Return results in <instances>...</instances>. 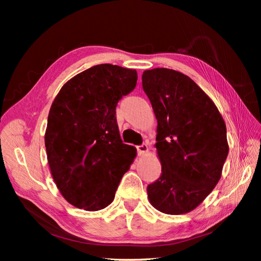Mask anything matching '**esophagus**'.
I'll return each instance as SVG.
<instances>
[{
  "mask_svg": "<svg viewBox=\"0 0 261 261\" xmlns=\"http://www.w3.org/2000/svg\"><path fill=\"white\" fill-rule=\"evenodd\" d=\"M137 149H138L139 155H143V154H145L148 151V145L147 144H141V145H139V146H137Z\"/></svg>",
  "mask_w": 261,
  "mask_h": 261,
  "instance_id": "esophagus-1",
  "label": "esophagus"
}]
</instances>
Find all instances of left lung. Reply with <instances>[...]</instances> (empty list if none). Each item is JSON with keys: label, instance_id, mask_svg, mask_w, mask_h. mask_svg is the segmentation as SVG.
<instances>
[{"label": "left lung", "instance_id": "8db88e82", "mask_svg": "<svg viewBox=\"0 0 261 261\" xmlns=\"http://www.w3.org/2000/svg\"><path fill=\"white\" fill-rule=\"evenodd\" d=\"M158 120L161 176L147 187L154 208L189 213L213 191L228 156L227 127L213 101L191 78L171 69L143 73Z\"/></svg>", "mask_w": 261, "mask_h": 261}]
</instances>
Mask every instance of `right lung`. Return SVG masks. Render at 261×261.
Here are the masks:
<instances>
[{"mask_svg": "<svg viewBox=\"0 0 261 261\" xmlns=\"http://www.w3.org/2000/svg\"><path fill=\"white\" fill-rule=\"evenodd\" d=\"M136 84V70L94 65L65 83L51 105L48 163L62 196L78 208L107 207L137 155L123 144L116 121L117 102Z\"/></svg>", "mask_w": 261, "mask_h": 261, "instance_id": "right-lung-1", "label": "right lung"}]
</instances>
